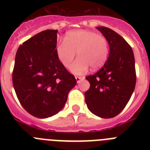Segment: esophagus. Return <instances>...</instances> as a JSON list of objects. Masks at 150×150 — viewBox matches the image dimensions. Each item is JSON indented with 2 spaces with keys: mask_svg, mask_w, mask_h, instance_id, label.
I'll list each match as a JSON object with an SVG mask.
<instances>
[{
  "mask_svg": "<svg viewBox=\"0 0 150 150\" xmlns=\"http://www.w3.org/2000/svg\"><path fill=\"white\" fill-rule=\"evenodd\" d=\"M75 78H76V82H77V83H79V82L80 81L81 79H84V77H83V76H76Z\"/></svg>",
  "mask_w": 150,
  "mask_h": 150,
  "instance_id": "34e87169",
  "label": "esophagus"
}]
</instances>
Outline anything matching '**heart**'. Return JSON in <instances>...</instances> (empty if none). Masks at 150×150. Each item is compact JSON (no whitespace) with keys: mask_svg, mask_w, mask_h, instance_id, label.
Returning a JSON list of instances; mask_svg holds the SVG:
<instances>
[{"mask_svg":"<svg viewBox=\"0 0 150 150\" xmlns=\"http://www.w3.org/2000/svg\"><path fill=\"white\" fill-rule=\"evenodd\" d=\"M76 52L79 58L71 67L74 74H83L89 67L98 70L108 58V41L104 36L92 30H71L66 34L64 40L56 45L55 53L62 65L69 68L76 56Z\"/></svg>","mask_w":150,"mask_h":150,"instance_id":"1","label":"heart"}]
</instances>
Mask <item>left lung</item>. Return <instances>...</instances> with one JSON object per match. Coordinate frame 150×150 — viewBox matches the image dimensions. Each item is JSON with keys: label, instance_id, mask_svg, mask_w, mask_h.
Here are the masks:
<instances>
[{"label": "left lung", "instance_id": "left-lung-1", "mask_svg": "<svg viewBox=\"0 0 150 150\" xmlns=\"http://www.w3.org/2000/svg\"><path fill=\"white\" fill-rule=\"evenodd\" d=\"M97 29L107 38L110 54L100 71L86 77L90 88L85 92V99L93 114L109 119L122 112L134 90V56L130 45L114 30L106 27Z\"/></svg>", "mask_w": 150, "mask_h": 150}]
</instances>
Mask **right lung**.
Instances as JSON below:
<instances>
[{
    "label": "right lung",
    "instance_id": "obj_1",
    "mask_svg": "<svg viewBox=\"0 0 150 150\" xmlns=\"http://www.w3.org/2000/svg\"><path fill=\"white\" fill-rule=\"evenodd\" d=\"M57 32L38 33L20 45L16 55L13 84L16 96L24 109L40 119L58 113L76 84L57 58Z\"/></svg>",
    "mask_w": 150,
    "mask_h": 150
}]
</instances>
